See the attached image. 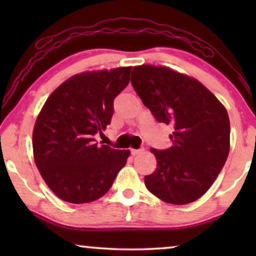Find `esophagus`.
Returning a JSON list of instances; mask_svg holds the SVG:
<instances>
[{
  "mask_svg": "<svg viewBox=\"0 0 256 256\" xmlns=\"http://www.w3.org/2000/svg\"><path fill=\"white\" fill-rule=\"evenodd\" d=\"M130 152H132V156H136V155H138V154H141L143 152V149H132Z\"/></svg>",
  "mask_w": 256,
  "mask_h": 256,
  "instance_id": "34e87169",
  "label": "esophagus"
}]
</instances>
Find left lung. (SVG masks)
<instances>
[{"instance_id": "1", "label": "left lung", "mask_w": 256, "mask_h": 256, "mask_svg": "<svg viewBox=\"0 0 256 256\" xmlns=\"http://www.w3.org/2000/svg\"><path fill=\"white\" fill-rule=\"evenodd\" d=\"M132 85L156 120L172 127L169 149H150L157 166L144 177L146 188L169 204L197 200L214 183L228 156L225 106L197 79L166 66H134Z\"/></svg>"}]
</instances>
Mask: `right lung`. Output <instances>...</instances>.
<instances>
[{
    "label": "right lung",
    "mask_w": 256,
    "mask_h": 256,
    "mask_svg": "<svg viewBox=\"0 0 256 256\" xmlns=\"http://www.w3.org/2000/svg\"><path fill=\"white\" fill-rule=\"evenodd\" d=\"M132 66L78 73L50 94L32 132L40 176L62 200L85 204L102 197L130 155L99 146L94 135L110 124L115 96L128 85Z\"/></svg>",
    "instance_id": "right-lung-1"
}]
</instances>
